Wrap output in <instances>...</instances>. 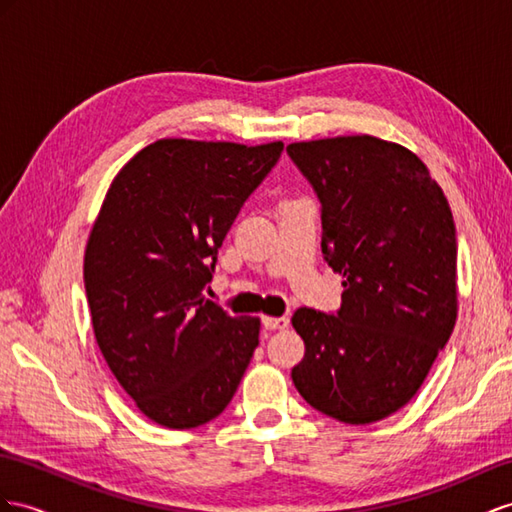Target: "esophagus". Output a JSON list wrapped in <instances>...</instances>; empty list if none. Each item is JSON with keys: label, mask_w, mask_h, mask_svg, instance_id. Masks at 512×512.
I'll use <instances>...</instances> for the list:
<instances>
[{"label": "esophagus", "mask_w": 512, "mask_h": 512, "mask_svg": "<svg viewBox=\"0 0 512 512\" xmlns=\"http://www.w3.org/2000/svg\"><path fill=\"white\" fill-rule=\"evenodd\" d=\"M261 324H264L266 331H281V329H287V324H290V318H287V316H279V318L266 316V318H261Z\"/></svg>", "instance_id": "esophagus-1"}]
</instances>
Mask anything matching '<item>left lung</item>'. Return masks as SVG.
<instances>
[{"label": "left lung", "instance_id": "obj_1", "mask_svg": "<svg viewBox=\"0 0 512 512\" xmlns=\"http://www.w3.org/2000/svg\"><path fill=\"white\" fill-rule=\"evenodd\" d=\"M287 155L320 201L322 255L344 277L337 311L296 309L305 359L292 381L344 424L409 402L456 322V227L424 162L372 136L294 142Z\"/></svg>", "mask_w": 512, "mask_h": 512}]
</instances>
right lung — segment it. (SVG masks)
Instances as JSON below:
<instances>
[{"instance_id": "right-lung-1", "label": "right lung", "mask_w": 512, "mask_h": 512, "mask_svg": "<svg viewBox=\"0 0 512 512\" xmlns=\"http://www.w3.org/2000/svg\"><path fill=\"white\" fill-rule=\"evenodd\" d=\"M281 151L166 138L112 181L86 246V298L103 359L155 424L212 422L251 363L259 320L233 318L203 292Z\"/></svg>"}]
</instances>
